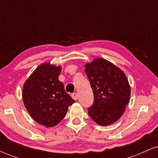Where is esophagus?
I'll use <instances>...</instances> for the list:
<instances>
[{
	"mask_svg": "<svg viewBox=\"0 0 158 158\" xmlns=\"http://www.w3.org/2000/svg\"><path fill=\"white\" fill-rule=\"evenodd\" d=\"M71 97L73 98V100H75V101H77V98H78V95H77V93H73L72 95H71Z\"/></svg>",
	"mask_w": 158,
	"mask_h": 158,
	"instance_id": "obj_1",
	"label": "esophagus"
}]
</instances>
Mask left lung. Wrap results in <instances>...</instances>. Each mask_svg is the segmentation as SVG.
Here are the masks:
<instances>
[{"mask_svg":"<svg viewBox=\"0 0 158 158\" xmlns=\"http://www.w3.org/2000/svg\"><path fill=\"white\" fill-rule=\"evenodd\" d=\"M85 67L94 94L88 114L101 126L113 124L123 114L131 98L126 76L119 68L101 57L86 63Z\"/></svg>","mask_w":158,"mask_h":158,"instance_id":"1","label":"left lung"}]
</instances>
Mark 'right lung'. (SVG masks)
<instances>
[{
    "instance_id": "add662e5",
    "label": "right lung",
    "mask_w": 158,
    "mask_h": 158,
    "mask_svg": "<svg viewBox=\"0 0 158 158\" xmlns=\"http://www.w3.org/2000/svg\"><path fill=\"white\" fill-rule=\"evenodd\" d=\"M61 66L44 63L39 65L24 83V105L32 118L45 127L57 125L75 102L59 81Z\"/></svg>"
}]
</instances>
